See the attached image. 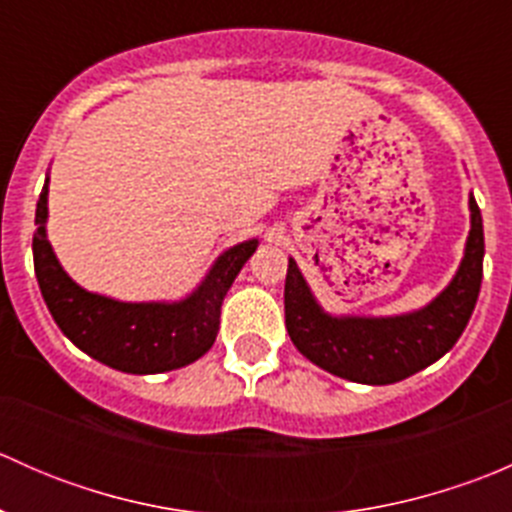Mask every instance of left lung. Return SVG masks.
Here are the masks:
<instances>
[{
    "mask_svg": "<svg viewBox=\"0 0 512 512\" xmlns=\"http://www.w3.org/2000/svg\"><path fill=\"white\" fill-rule=\"evenodd\" d=\"M468 210L471 230L456 275L431 302L414 312L391 317L327 312L317 302L294 257H289L285 324L299 354L347 381L386 386L426 369L451 352L476 309L483 280V218L473 193L468 195Z\"/></svg>",
    "mask_w": 512,
    "mask_h": 512,
    "instance_id": "obj_1",
    "label": "left lung"
}]
</instances>
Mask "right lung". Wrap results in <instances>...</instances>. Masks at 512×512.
I'll list each match as a JSON object with an SVG mask.
<instances>
[{
    "instance_id": "1",
    "label": "right lung",
    "mask_w": 512,
    "mask_h": 512,
    "mask_svg": "<svg viewBox=\"0 0 512 512\" xmlns=\"http://www.w3.org/2000/svg\"><path fill=\"white\" fill-rule=\"evenodd\" d=\"M49 173L36 203L34 272L41 297L66 339L91 359L126 374H163L208 352L220 329L227 289L260 245V237L220 252L193 292L160 302H123L89 292L61 267L49 237Z\"/></svg>"
}]
</instances>
